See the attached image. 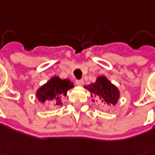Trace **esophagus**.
I'll list each match as a JSON object with an SVG mask.
<instances>
[{
    "instance_id": "1",
    "label": "esophagus",
    "mask_w": 155,
    "mask_h": 155,
    "mask_svg": "<svg viewBox=\"0 0 155 155\" xmlns=\"http://www.w3.org/2000/svg\"><path fill=\"white\" fill-rule=\"evenodd\" d=\"M75 84L77 85L78 87H81L82 85L84 84V81H83V80H76Z\"/></svg>"
}]
</instances>
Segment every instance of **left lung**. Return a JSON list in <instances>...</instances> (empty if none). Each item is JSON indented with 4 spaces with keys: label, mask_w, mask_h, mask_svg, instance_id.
Wrapping results in <instances>:
<instances>
[{
    "label": "left lung",
    "mask_w": 155,
    "mask_h": 155,
    "mask_svg": "<svg viewBox=\"0 0 155 155\" xmlns=\"http://www.w3.org/2000/svg\"><path fill=\"white\" fill-rule=\"evenodd\" d=\"M84 87L90 92L93 101L100 100L107 106H115L120 97L119 88L104 75L98 76L95 82L84 86Z\"/></svg>",
    "instance_id": "8db88e82"
}]
</instances>
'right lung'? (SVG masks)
<instances>
[{
	"label": "right lung",
	"mask_w": 155,
	"mask_h": 155,
	"mask_svg": "<svg viewBox=\"0 0 155 155\" xmlns=\"http://www.w3.org/2000/svg\"><path fill=\"white\" fill-rule=\"evenodd\" d=\"M74 86L69 79L62 80L59 76H53L36 90V99L41 103L49 101L53 107L62 105L61 97L66 96Z\"/></svg>",
	"instance_id": "obj_1"
}]
</instances>
